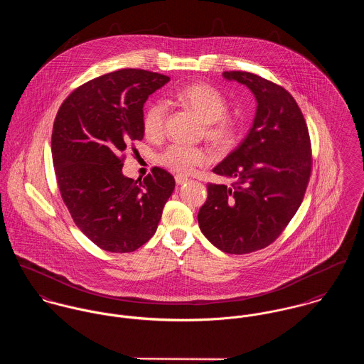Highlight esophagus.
Returning <instances> with one entry per match:
<instances>
[{
	"label": "esophagus",
	"mask_w": 364,
	"mask_h": 364,
	"mask_svg": "<svg viewBox=\"0 0 364 364\" xmlns=\"http://www.w3.org/2000/svg\"><path fill=\"white\" fill-rule=\"evenodd\" d=\"M175 182H176V185H183L185 182H188V178L181 176V175H176V176H175Z\"/></svg>",
	"instance_id": "esophagus-1"
}]
</instances>
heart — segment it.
I'll list each match as a JSON object with an SVG mask.
<instances>
[{
  "label": "heart",
  "instance_id": "1",
  "mask_svg": "<svg viewBox=\"0 0 364 364\" xmlns=\"http://www.w3.org/2000/svg\"><path fill=\"white\" fill-rule=\"evenodd\" d=\"M175 98L178 102L193 110L205 123L206 137L218 146H230L238 136V123L227 113V98L214 87L198 82L181 88ZM168 117V107L161 101H154L146 106L143 112V132L149 139L162 136ZM208 154L199 147L171 144L159 156L158 161L165 168L179 175H189L198 166L208 164Z\"/></svg>",
  "mask_w": 364,
  "mask_h": 364
}]
</instances>
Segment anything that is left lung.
I'll use <instances>...</instances> for the list:
<instances>
[{
  "label": "left lung",
  "instance_id": "8db88e82",
  "mask_svg": "<svg viewBox=\"0 0 364 364\" xmlns=\"http://www.w3.org/2000/svg\"><path fill=\"white\" fill-rule=\"evenodd\" d=\"M257 98L245 140L213 172L232 179L208 185L198 220L208 241L227 254L270 245L300 208L311 176V141L303 112L283 87L247 71H224Z\"/></svg>",
  "mask_w": 364,
  "mask_h": 364
}]
</instances>
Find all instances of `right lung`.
<instances>
[{
  "mask_svg": "<svg viewBox=\"0 0 364 364\" xmlns=\"http://www.w3.org/2000/svg\"><path fill=\"white\" fill-rule=\"evenodd\" d=\"M169 77L124 68L74 90L60 106L52 133L57 185L75 225L101 250L133 252L156 234L175 189L154 166L143 181L123 175L126 150L141 140L143 106Z\"/></svg>",
  "mask_w": 364,
  "mask_h": 364,
  "instance_id": "1",
  "label": "right lung"
}]
</instances>
